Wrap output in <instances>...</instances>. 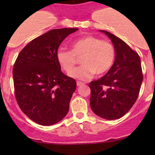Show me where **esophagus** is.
I'll return each mask as SVG.
<instances>
[{"label":"esophagus","instance_id":"esophagus-1","mask_svg":"<svg viewBox=\"0 0 155 155\" xmlns=\"http://www.w3.org/2000/svg\"><path fill=\"white\" fill-rule=\"evenodd\" d=\"M76 85H77V86H81V85H83L84 83L82 82H76Z\"/></svg>","mask_w":155,"mask_h":155}]
</instances>
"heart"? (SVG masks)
I'll return each instance as SVG.
<instances>
[{
	"label": "heart",
	"instance_id": "obj_1",
	"mask_svg": "<svg viewBox=\"0 0 155 155\" xmlns=\"http://www.w3.org/2000/svg\"><path fill=\"white\" fill-rule=\"evenodd\" d=\"M82 57V66L71 70L76 63V58ZM58 63L64 71L68 72L73 79L87 81L95 74L107 73L113 66L115 59V49L107 40H101L93 36H86L74 40L71 50L59 48L56 53Z\"/></svg>",
	"mask_w": 155,
	"mask_h": 155
}]
</instances>
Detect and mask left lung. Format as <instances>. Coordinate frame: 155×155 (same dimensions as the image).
Masks as SVG:
<instances>
[{
  "label": "left lung",
  "instance_id": "8db88e82",
  "mask_svg": "<svg viewBox=\"0 0 155 155\" xmlns=\"http://www.w3.org/2000/svg\"><path fill=\"white\" fill-rule=\"evenodd\" d=\"M115 49L113 66L105 76L89 83L90 106L101 118L115 120L124 115L137 101L143 82L141 60L126 43L106 31Z\"/></svg>",
  "mask_w": 155,
  "mask_h": 155
}]
</instances>
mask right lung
<instances>
[{
	"instance_id": "1",
	"label": "right lung",
	"mask_w": 155,
	"mask_h": 155,
	"mask_svg": "<svg viewBox=\"0 0 155 155\" xmlns=\"http://www.w3.org/2000/svg\"><path fill=\"white\" fill-rule=\"evenodd\" d=\"M78 28L54 29L31 41L18 54L12 70L15 96L20 109L40 125L61 121L69 111L76 82L61 71L56 53Z\"/></svg>"
}]
</instances>
